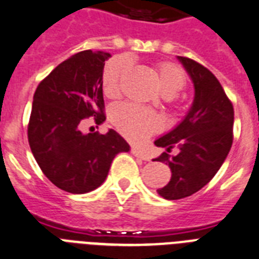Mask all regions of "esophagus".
I'll return each mask as SVG.
<instances>
[{"instance_id":"esophagus-1","label":"esophagus","mask_w":259,"mask_h":259,"mask_svg":"<svg viewBox=\"0 0 259 259\" xmlns=\"http://www.w3.org/2000/svg\"><path fill=\"white\" fill-rule=\"evenodd\" d=\"M131 152L135 157L140 158V159H143V161H150V159H151V157L148 155L147 152L143 151V150H140V148L138 147H131Z\"/></svg>"}]
</instances>
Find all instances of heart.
Returning a JSON list of instances; mask_svg holds the SVG:
<instances>
[{"mask_svg":"<svg viewBox=\"0 0 259 259\" xmlns=\"http://www.w3.org/2000/svg\"><path fill=\"white\" fill-rule=\"evenodd\" d=\"M131 67L127 57H116L108 62L102 71V90L109 98H117L121 93V82ZM155 73L166 97H174L184 90L186 77L180 66L171 62H159ZM111 121L117 131L132 143H142L163 127V120L158 113L146 108L121 104L112 111Z\"/></svg>","mask_w":259,"mask_h":259,"instance_id":"heart-1","label":"heart"}]
</instances>
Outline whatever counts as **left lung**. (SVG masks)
<instances>
[{
  "instance_id": "left-lung-1",
  "label": "left lung",
  "mask_w": 259,
  "mask_h": 259,
  "mask_svg": "<svg viewBox=\"0 0 259 259\" xmlns=\"http://www.w3.org/2000/svg\"><path fill=\"white\" fill-rule=\"evenodd\" d=\"M194 83V100L186 117L154 142L166 151L152 161L163 162L171 170L167 185L157 189L166 200H178L198 192L211 181L232 146L234 107L223 86L198 62L178 57ZM174 147L176 156H170Z\"/></svg>"
}]
</instances>
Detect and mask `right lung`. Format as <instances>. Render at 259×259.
Instances as JSON below:
<instances>
[{"instance_id": "1", "label": "right lung", "mask_w": 259, "mask_h": 259, "mask_svg": "<svg viewBox=\"0 0 259 259\" xmlns=\"http://www.w3.org/2000/svg\"><path fill=\"white\" fill-rule=\"evenodd\" d=\"M104 51L73 55L40 82L28 123V142L44 176L74 194L92 192L105 181L113 158L130 146L113 130L82 134L83 120L105 121L102 70Z\"/></svg>"}]
</instances>
